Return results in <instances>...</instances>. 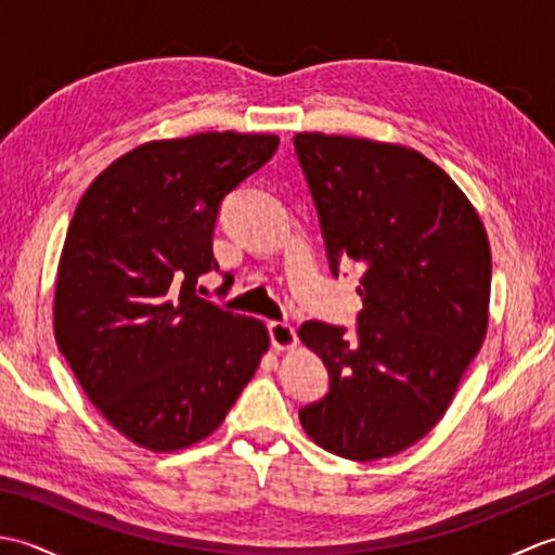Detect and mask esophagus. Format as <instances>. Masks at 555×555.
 Instances as JSON below:
<instances>
[{
    "label": "esophagus",
    "mask_w": 555,
    "mask_h": 555,
    "mask_svg": "<svg viewBox=\"0 0 555 555\" xmlns=\"http://www.w3.org/2000/svg\"><path fill=\"white\" fill-rule=\"evenodd\" d=\"M269 338H271V348H274L276 352L293 350L298 346L296 328L286 322H269Z\"/></svg>",
    "instance_id": "34e87169"
}]
</instances>
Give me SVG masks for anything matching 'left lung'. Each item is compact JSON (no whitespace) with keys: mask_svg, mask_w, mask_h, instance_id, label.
Segmentation results:
<instances>
[{"mask_svg":"<svg viewBox=\"0 0 555 555\" xmlns=\"http://www.w3.org/2000/svg\"><path fill=\"white\" fill-rule=\"evenodd\" d=\"M320 211L328 264H360L358 336L305 322L328 393L300 410L324 451L370 463L439 422L487 336L491 247L479 211L439 164L379 140L293 138Z\"/></svg>","mask_w":555,"mask_h":555,"instance_id":"left-lung-1","label":"left lung"}]
</instances>
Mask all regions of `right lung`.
Listing matches in <instances>:
<instances>
[{
  "label": "right lung",
  "mask_w": 555,
  "mask_h": 555,
  "mask_svg": "<svg viewBox=\"0 0 555 555\" xmlns=\"http://www.w3.org/2000/svg\"><path fill=\"white\" fill-rule=\"evenodd\" d=\"M279 135L150 140L82 193L56 269L54 338L82 391L128 441L173 453L219 429L269 332L195 293L217 269L219 205Z\"/></svg>",
  "instance_id": "add662e5"
}]
</instances>
